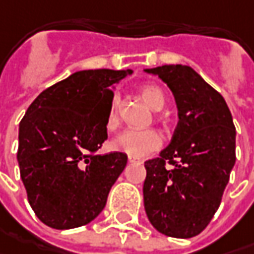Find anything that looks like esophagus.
<instances>
[{
  "label": "esophagus",
  "mask_w": 254,
  "mask_h": 254,
  "mask_svg": "<svg viewBox=\"0 0 254 254\" xmlns=\"http://www.w3.org/2000/svg\"><path fill=\"white\" fill-rule=\"evenodd\" d=\"M129 163H142V159L139 158H135V156H129Z\"/></svg>",
  "instance_id": "esophagus-1"
}]
</instances>
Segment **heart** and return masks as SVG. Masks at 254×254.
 I'll return each instance as SVG.
<instances>
[{
	"label": "heart",
	"mask_w": 254,
	"mask_h": 254,
	"mask_svg": "<svg viewBox=\"0 0 254 254\" xmlns=\"http://www.w3.org/2000/svg\"><path fill=\"white\" fill-rule=\"evenodd\" d=\"M140 95L148 101V104L155 111H160L165 106V94L156 85H145L140 88ZM119 106H121V98L114 95L111 99V105L108 111L106 118V127L115 129L119 124ZM163 143V136L156 129H127L121 132L118 136L111 142V146L118 150L124 152L129 156L135 158H145L149 153L158 150Z\"/></svg>",
	"instance_id": "1"
}]
</instances>
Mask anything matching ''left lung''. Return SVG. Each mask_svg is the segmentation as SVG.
I'll list each match as a JSON object with an SVG mask.
<instances>
[{
  "instance_id": "obj_1",
  "label": "left lung",
  "mask_w": 254,
  "mask_h": 254,
  "mask_svg": "<svg viewBox=\"0 0 254 254\" xmlns=\"http://www.w3.org/2000/svg\"><path fill=\"white\" fill-rule=\"evenodd\" d=\"M145 71L169 86L179 116L171 143L159 158L145 162V210L158 232L189 239L209 225L220 206L236 162V129L223 96L190 66Z\"/></svg>"
}]
</instances>
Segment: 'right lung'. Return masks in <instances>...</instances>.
<instances>
[{
    "mask_svg": "<svg viewBox=\"0 0 254 254\" xmlns=\"http://www.w3.org/2000/svg\"><path fill=\"white\" fill-rule=\"evenodd\" d=\"M129 73L130 69L75 72L41 92L19 122L21 179L32 210L47 226H83L105 207L127 156L96 152L108 139L111 88Z\"/></svg>",
    "mask_w": 254,
    "mask_h": 254,
    "instance_id": "add662e5",
    "label": "right lung"
}]
</instances>
